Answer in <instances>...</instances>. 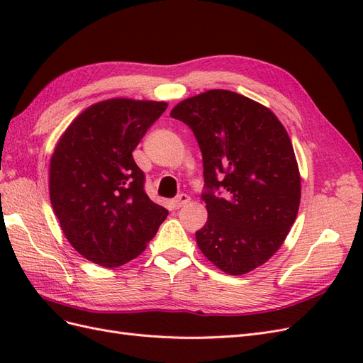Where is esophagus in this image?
I'll return each mask as SVG.
<instances>
[{
  "label": "esophagus",
  "mask_w": 363,
  "mask_h": 363,
  "mask_svg": "<svg viewBox=\"0 0 363 363\" xmlns=\"http://www.w3.org/2000/svg\"><path fill=\"white\" fill-rule=\"evenodd\" d=\"M189 196L186 195V194H182V195H179L177 199H174V201H172V204H174V207L175 208H180V207H183V206H186L189 203Z\"/></svg>",
  "instance_id": "34e87169"
}]
</instances>
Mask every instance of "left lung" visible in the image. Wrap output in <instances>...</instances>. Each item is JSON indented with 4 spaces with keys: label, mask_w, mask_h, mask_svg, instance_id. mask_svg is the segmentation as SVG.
<instances>
[{
    "label": "left lung",
    "mask_w": 363,
    "mask_h": 363,
    "mask_svg": "<svg viewBox=\"0 0 363 363\" xmlns=\"http://www.w3.org/2000/svg\"><path fill=\"white\" fill-rule=\"evenodd\" d=\"M171 116L191 127L203 155L208 216L196 245L230 276L263 265L286 239L301 199L288 131L268 107L224 89L186 98Z\"/></svg>",
    "instance_id": "1"
}]
</instances>
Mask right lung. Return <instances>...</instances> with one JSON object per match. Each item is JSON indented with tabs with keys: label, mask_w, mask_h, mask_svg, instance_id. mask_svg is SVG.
<instances>
[{
	"label": "right lung",
	"mask_w": 363,
	"mask_h": 363,
	"mask_svg": "<svg viewBox=\"0 0 363 363\" xmlns=\"http://www.w3.org/2000/svg\"><path fill=\"white\" fill-rule=\"evenodd\" d=\"M164 101L111 98L63 131L50 160V200L75 251L104 268L138 257L168 216L144 191L133 155Z\"/></svg>",
	"instance_id": "1"
}]
</instances>
